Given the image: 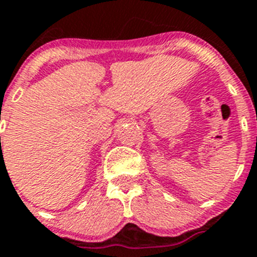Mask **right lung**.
<instances>
[{
  "mask_svg": "<svg viewBox=\"0 0 257 257\" xmlns=\"http://www.w3.org/2000/svg\"><path fill=\"white\" fill-rule=\"evenodd\" d=\"M0 140H1V139H0Z\"/></svg>",
  "mask_w": 257,
  "mask_h": 257,
  "instance_id": "right-lung-1",
  "label": "right lung"
}]
</instances>
